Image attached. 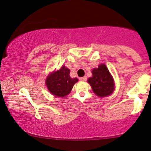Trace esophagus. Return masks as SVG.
<instances>
[{"label": "esophagus", "instance_id": "34e87169", "mask_svg": "<svg viewBox=\"0 0 151 151\" xmlns=\"http://www.w3.org/2000/svg\"><path fill=\"white\" fill-rule=\"evenodd\" d=\"M80 80H81V81H87V77H86V76H84V77L81 78Z\"/></svg>", "mask_w": 151, "mask_h": 151}]
</instances>
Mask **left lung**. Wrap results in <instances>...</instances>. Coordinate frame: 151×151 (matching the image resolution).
<instances>
[{
    "label": "left lung",
    "instance_id": "8db88e82",
    "mask_svg": "<svg viewBox=\"0 0 151 151\" xmlns=\"http://www.w3.org/2000/svg\"><path fill=\"white\" fill-rule=\"evenodd\" d=\"M92 76L87 82L91 85L93 92L99 97L111 95L115 90V83L112 76L105 64L99 65L98 68L92 70Z\"/></svg>",
    "mask_w": 151,
    "mask_h": 151
}]
</instances>
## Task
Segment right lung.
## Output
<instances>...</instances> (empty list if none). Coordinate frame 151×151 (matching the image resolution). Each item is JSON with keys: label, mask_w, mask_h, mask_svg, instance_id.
<instances>
[{"label": "right lung", "mask_w": 151, "mask_h": 151, "mask_svg": "<svg viewBox=\"0 0 151 151\" xmlns=\"http://www.w3.org/2000/svg\"><path fill=\"white\" fill-rule=\"evenodd\" d=\"M70 70L65 66L60 69L54 71L47 76L45 80V85L50 92L59 97H64L71 91L75 83L78 79L70 77Z\"/></svg>", "instance_id": "add662e5"}]
</instances>
